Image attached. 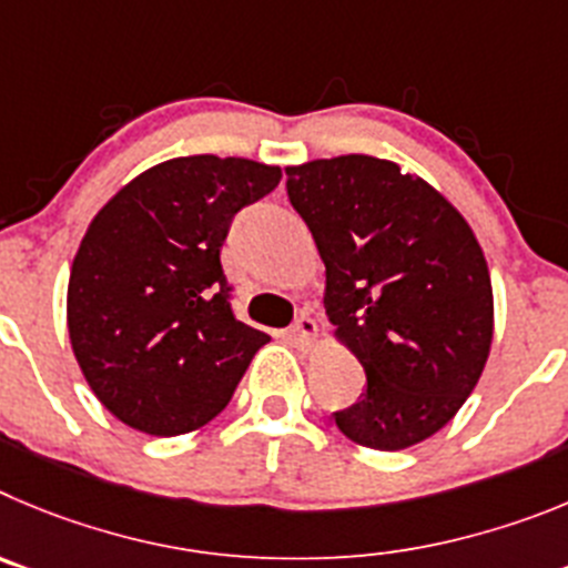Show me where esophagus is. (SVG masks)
Wrapping results in <instances>:
<instances>
[{
  "mask_svg": "<svg viewBox=\"0 0 568 568\" xmlns=\"http://www.w3.org/2000/svg\"><path fill=\"white\" fill-rule=\"evenodd\" d=\"M316 322L311 320V316H300V320L294 322L288 328V339L294 342L296 347H303V351H308V347L316 345Z\"/></svg>",
  "mask_w": 568,
  "mask_h": 568,
  "instance_id": "34e87169",
  "label": "esophagus"
}]
</instances>
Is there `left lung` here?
I'll return each mask as SVG.
<instances>
[{"instance_id": "obj_1", "label": "left lung", "mask_w": 568, "mask_h": 568, "mask_svg": "<svg viewBox=\"0 0 568 568\" xmlns=\"http://www.w3.org/2000/svg\"><path fill=\"white\" fill-rule=\"evenodd\" d=\"M291 206L325 263L334 339L367 390L334 413L351 442L407 449L436 436L481 379L493 280L464 214L424 178L373 155L285 166Z\"/></svg>"}]
</instances>
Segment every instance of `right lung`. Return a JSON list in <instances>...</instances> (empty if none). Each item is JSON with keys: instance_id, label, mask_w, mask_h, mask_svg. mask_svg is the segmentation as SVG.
Segmentation results:
<instances>
[{"instance_id": "obj_1", "label": "right lung", "mask_w": 568, "mask_h": 568, "mask_svg": "<svg viewBox=\"0 0 568 568\" xmlns=\"http://www.w3.org/2000/svg\"><path fill=\"white\" fill-rule=\"evenodd\" d=\"M280 178L248 158H170L87 226L70 265V345L95 398L132 430L183 436L212 422L272 339L234 320L221 246L234 212Z\"/></svg>"}]
</instances>
